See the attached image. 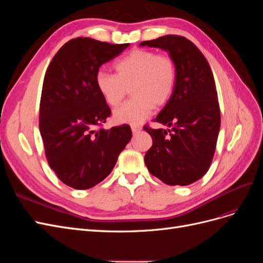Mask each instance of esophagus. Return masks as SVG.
I'll return each instance as SVG.
<instances>
[{
	"label": "esophagus",
	"mask_w": 263,
	"mask_h": 263,
	"mask_svg": "<svg viewBox=\"0 0 263 263\" xmlns=\"http://www.w3.org/2000/svg\"><path fill=\"white\" fill-rule=\"evenodd\" d=\"M141 130V127L140 126H137V125H132V132L134 135L138 134L139 132Z\"/></svg>",
	"instance_id": "obj_1"
}]
</instances>
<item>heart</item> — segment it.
Wrapping results in <instances>:
<instances>
[{"label":"heart","mask_w":263,"mask_h":263,"mask_svg":"<svg viewBox=\"0 0 263 263\" xmlns=\"http://www.w3.org/2000/svg\"><path fill=\"white\" fill-rule=\"evenodd\" d=\"M114 68L116 74L99 70L95 85L109 106H117L130 87L133 98L114 110L119 123H141L155 106L166 104L176 89L177 68L169 55L134 49L117 60Z\"/></svg>","instance_id":"1"}]
</instances>
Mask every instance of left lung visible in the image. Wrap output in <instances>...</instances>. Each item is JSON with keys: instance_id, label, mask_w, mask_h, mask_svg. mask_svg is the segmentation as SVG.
<instances>
[{"instance_id": "1", "label": "left lung", "mask_w": 263, "mask_h": 263, "mask_svg": "<svg viewBox=\"0 0 263 263\" xmlns=\"http://www.w3.org/2000/svg\"><path fill=\"white\" fill-rule=\"evenodd\" d=\"M140 46L169 52L177 83L171 99L155 121L169 129H144L153 138L145 163L153 176L169 185H189L209 171L220 128V110L211 67L189 39L166 35Z\"/></svg>"}]
</instances>
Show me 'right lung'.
Instances as JSON below:
<instances>
[{
    "label": "right lung",
    "instance_id": "add662e5",
    "mask_svg": "<svg viewBox=\"0 0 263 263\" xmlns=\"http://www.w3.org/2000/svg\"><path fill=\"white\" fill-rule=\"evenodd\" d=\"M128 46L89 37L71 39L46 71L39 129L49 166L68 186L86 190L99 184L132 138L126 124L95 129L110 115L95 85V74Z\"/></svg>",
    "mask_w": 263,
    "mask_h": 263
}]
</instances>
